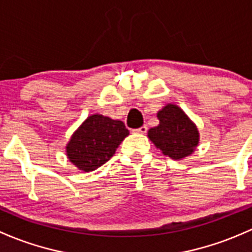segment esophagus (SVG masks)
<instances>
[{
  "mask_svg": "<svg viewBox=\"0 0 252 252\" xmlns=\"http://www.w3.org/2000/svg\"><path fill=\"white\" fill-rule=\"evenodd\" d=\"M147 131H148V127L147 126H142V127H139V128L133 129L134 133H141V134L147 133Z\"/></svg>",
  "mask_w": 252,
  "mask_h": 252,
  "instance_id": "1",
  "label": "esophagus"
}]
</instances>
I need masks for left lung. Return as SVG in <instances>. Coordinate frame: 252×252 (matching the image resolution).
Masks as SVG:
<instances>
[{"mask_svg":"<svg viewBox=\"0 0 252 252\" xmlns=\"http://www.w3.org/2000/svg\"><path fill=\"white\" fill-rule=\"evenodd\" d=\"M159 125L148 131V137L166 157L181 160L189 157L199 143L195 124L175 104L165 105L158 113Z\"/></svg>","mask_w":252,"mask_h":252,"instance_id":"left-lung-1","label":"left lung"}]
</instances>
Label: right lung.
Instances as JSON below:
<instances>
[{
  "label": "right lung",
  "mask_w": 252,
  "mask_h": 252,
  "mask_svg": "<svg viewBox=\"0 0 252 252\" xmlns=\"http://www.w3.org/2000/svg\"><path fill=\"white\" fill-rule=\"evenodd\" d=\"M128 134L123 121L93 114L74 132L66 144L69 161L84 172L94 171L110 160Z\"/></svg>",
  "instance_id": "1"
}]
</instances>
